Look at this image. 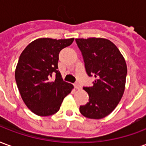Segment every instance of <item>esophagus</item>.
<instances>
[{
	"instance_id": "34e87169",
	"label": "esophagus",
	"mask_w": 146,
	"mask_h": 146,
	"mask_svg": "<svg viewBox=\"0 0 146 146\" xmlns=\"http://www.w3.org/2000/svg\"><path fill=\"white\" fill-rule=\"evenodd\" d=\"M74 87H75V88H76V89H80V88H81V86L78 83H75V84H74Z\"/></svg>"
}]
</instances>
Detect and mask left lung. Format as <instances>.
<instances>
[{"mask_svg":"<svg viewBox=\"0 0 146 146\" xmlns=\"http://www.w3.org/2000/svg\"><path fill=\"white\" fill-rule=\"evenodd\" d=\"M76 42L88 75L95 77L92 87L84 88L89 102L80 106V112L90 119L104 118L114 110L123 95L127 73L125 59L107 39L79 38Z\"/></svg>","mask_w":146,"mask_h":146,"instance_id":"left-lung-1","label":"left lung"}]
</instances>
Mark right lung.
Segmentation results:
<instances>
[{
	"mask_svg": "<svg viewBox=\"0 0 146 146\" xmlns=\"http://www.w3.org/2000/svg\"><path fill=\"white\" fill-rule=\"evenodd\" d=\"M73 40L39 38L21 53L15 81L24 103L36 115L47 116L57 113L64 98L73 88V84L63 81L58 70L59 52Z\"/></svg>",
	"mask_w": 146,
	"mask_h": 146,
	"instance_id": "obj_1",
	"label": "right lung"
}]
</instances>
